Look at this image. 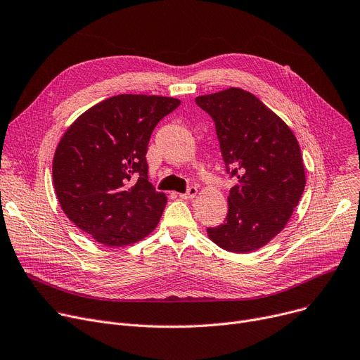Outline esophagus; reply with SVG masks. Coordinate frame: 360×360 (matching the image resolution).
Returning <instances> with one entry per match:
<instances>
[{
	"mask_svg": "<svg viewBox=\"0 0 360 360\" xmlns=\"http://www.w3.org/2000/svg\"><path fill=\"white\" fill-rule=\"evenodd\" d=\"M195 195H197V188H195V186H189V188L186 189V193L179 194V197L184 198V200H191V198H194Z\"/></svg>",
	"mask_w": 360,
	"mask_h": 360,
	"instance_id": "34e87169",
	"label": "esophagus"
}]
</instances>
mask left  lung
<instances>
[{"label": "left lung", "mask_w": 360, "mask_h": 360, "mask_svg": "<svg viewBox=\"0 0 360 360\" xmlns=\"http://www.w3.org/2000/svg\"><path fill=\"white\" fill-rule=\"evenodd\" d=\"M195 103L215 124L230 188L226 220L207 233L233 253L253 252L291 219L305 174L294 133L253 94L238 88L201 95Z\"/></svg>", "instance_id": "1"}]
</instances>
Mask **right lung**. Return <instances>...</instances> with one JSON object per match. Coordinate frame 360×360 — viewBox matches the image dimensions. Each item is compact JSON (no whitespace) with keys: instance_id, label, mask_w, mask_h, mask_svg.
I'll list each match as a JSON object with an SVG mask.
<instances>
[{"instance_id":"1","label":"right lung","mask_w":360,"mask_h":360,"mask_svg":"<svg viewBox=\"0 0 360 360\" xmlns=\"http://www.w3.org/2000/svg\"><path fill=\"white\" fill-rule=\"evenodd\" d=\"M181 101L115 95L85 111L59 141L53 185L68 219L111 248L136 243L166 205L148 176V146L160 120Z\"/></svg>"}]
</instances>
